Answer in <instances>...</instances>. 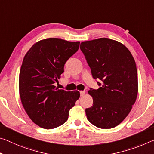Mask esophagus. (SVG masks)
Segmentation results:
<instances>
[{
  "mask_svg": "<svg viewBox=\"0 0 154 154\" xmlns=\"http://www.w3.org/2000/svg\"><path fill=\"white\" fill-rule=\"evenodd\" d=\"M85 94V91H80V95H81L82 97L84 96Z\"/></svg>",
  "mask_w": 154,
  "mask_h": 154,
  "instance_id": "34e87169",
  "label": "esophagus"
}]
</instances>
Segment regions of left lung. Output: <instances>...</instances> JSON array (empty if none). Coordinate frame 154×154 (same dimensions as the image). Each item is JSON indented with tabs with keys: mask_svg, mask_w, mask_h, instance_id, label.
<instances>
[{
	"mask_svg": "<svg viewBox=\"0 0 154 154\" xmlns=\"http://www.w3.org/2000/svg\"><path fill=\"white\" fill-rule=\"evenodd\" d=\"M80 48L99 88H90L92 106L86 109L92 125L110 129L119 125L130 113L138 94V74L128 48L118 41L103 38L85 41Z\"/></svg>",
	"mask_w": 154,
	"mask_h": 154,
	"instance_id": "obj_1",
	"label": "left lung"
}]
</instances>
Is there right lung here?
I'll use <instances>...</instances> for the list:
<instances>
[{"label":"right lung","mask_w":154,"mask_h":154,"mask_svg":"<svg viewBox=\"0 0 154 154\" xmlns=\"http://www.w3.org/2000/svg\"><path fill=\"white\" fill-rule=\"evenodd\" d=\"M79 43L45 39L34 44L24 55L19 75L20 97L29 117L40 128L53 129L64 124L79 98L77 90L66 91L55 86Z\"/></svg>","instance_id":"right-lung-1"}]
</instances>
